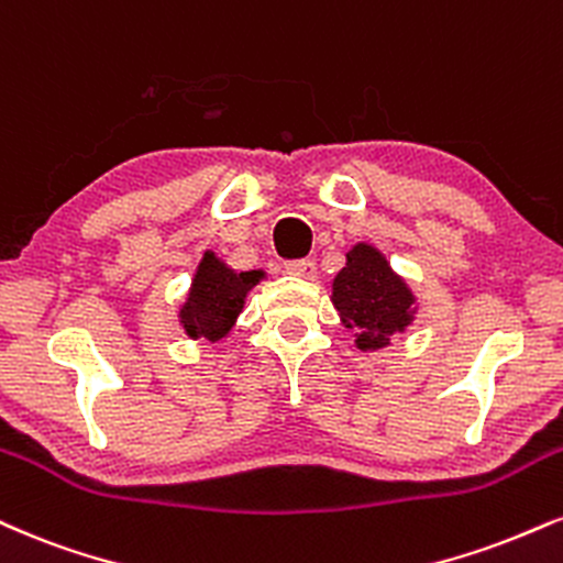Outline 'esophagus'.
Returning a JSON list of instances; mask_svg holds the SVG:
<instances>
[{"mask_svg":"<svg viewBox=\"0 0 563 563\" xmlns=\"http://www.w3.org/2000/svg\"><path fill=\"white\" fill-rule=\"evenodd\" d=\"M286 273L303 277V280H311V277L317 275V264L311 260H294V262H286Z\"/></svg>","mask_w":563,"mask_h":563,"instance_id":"obj_1","label":"esophagus"}]
</instances>
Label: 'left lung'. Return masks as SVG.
Here are the masks:
<instances>
[{
    "instance_id": "left-lung-1",
    "label": "left lung",
    "mask_w": 563,
    "mask_h": 563,
    "mask_svg": "<svg viewBox=\"0 0 563 563\" xmlns=\"http://www.w3.org/2000/svg\"><path fill=\"white\" fill-rule=\"evenodd\" d=\"M333 303L346 328L356 330V346L375 351L404 333L415 320V296L369 243H356L346 267L333 280Z\"/></svg>"
}]
</instances>
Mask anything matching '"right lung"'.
Returning a JSON list of instances; mask_svg holds the SVG:
<instances>
[{"instance_id": "add662e5", "label": "right lung", "mask_w": 563, "mask_h": 563, "mask_svg": "<svg viewBox=\"0 0 563 563\" xmlns=\"http://www.w3.org/2000/svg\"><path fill=\"white\" fill-rule=\"evenodd\" d=\"M264 273H235L212 252L205 254L196 269L188 299L180 309V324L186 335L220 341L239 320L246 294Z\"/></svg>"}]
</instances>
